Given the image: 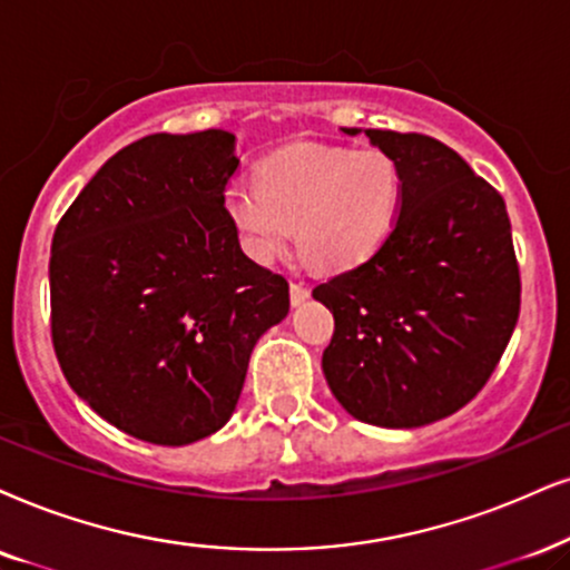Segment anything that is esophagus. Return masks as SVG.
Listing matches in <instances>:
<instances>
[{
	"label": "esophagus",
	"mask_w": 570,
	"mask_h": 570,
	"mask_svg": "<svg viewBox=\"0 0 570 570\" xmlns=\"http://www.w3.org/2000/svg\"><path fill=\"white\" fill-rule=\"evenodd\" d=\"M289 297H292V305L297 307V305H302V302L309 297V289H307L305 284H299V281H292V284H289Z\"/></svg>",
	"instance_id": "1"
}]
</instances>
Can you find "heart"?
Listing matches in <instances>:
<instances>
[{
  "label": "heart",
  "instance_id": "b5f03b06",
  "mask_svg": "<svg viewBox=\"0 0 570 570\" xmlns=\"http://www.w3.org/2000/svg\"><path fill=\"white\" fill-rule=\"evenodd\" d=\"M257 186H228V220L252 261L271 263L289 244L321 268H350L373 255L400 213L402 176L379 147L297 141L257 165Z\"/></svg>",
  "mask_w": 570,
  "mask_h": 570
}]
</instances>
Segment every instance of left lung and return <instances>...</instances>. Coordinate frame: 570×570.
Returning a JSON list of instances; mask_svg holds the SVG:
<instances>
[{"mask_svg": "<svg viewBox=\"0 0 570 570\" xmlns=\"http://www.w3.org/2000/svg\"><path fill=\"white\" fill-rule=\"evenodd\" d=\"M365 136L397 163L400 213L368 261L313 289L334 313L323 373L357 421L415 429L458 413L492 376L521 313V271L505 199L455 149Z\"/></svg>", "mask_w": 570, "mask_h": 570, "instance_id": "1", "label": "left lung"}]
</instances>
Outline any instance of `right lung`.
Returning <instances> with one entry per match:
<instances>
[{"mask_svg":"<svg viewBox=\"0 0 570 570\" xmlns=\"http://www.w3.org/2000/svg\"><path fill=\"white\" fill-rule=\"evenodd\" d=\"M228 131L153 134L112 155L57 223V363L115 429L181 446L226 426L289 284L239 247L223 207Z\"/></svg>","mask_w":570,"mask_h":570,"instance_id":"1","label":"right lung"}]
</instances>
